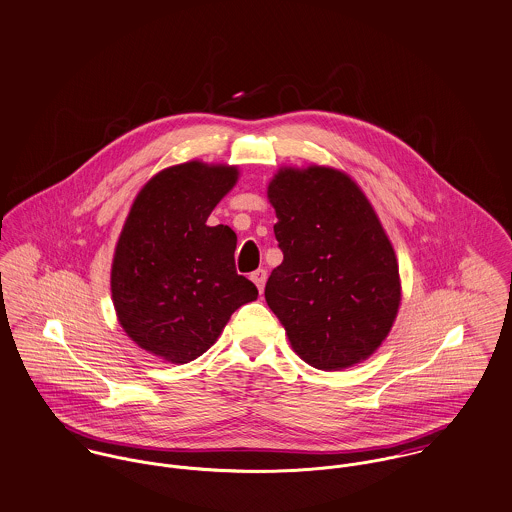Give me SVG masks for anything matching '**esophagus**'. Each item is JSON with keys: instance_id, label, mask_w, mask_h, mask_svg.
<instances>
[{"instance_id": "obj_1", "label": "esophagus", "mask_w": 512, "mask_h": 512, "mask_svg": "<svg viewBox=\"0 0 512 512\" xmlns=\"http://www.w3.org/2000/svg\"><path fill=\"white\" fill-rule=\"evenodd\" d=\"M251 281L257 284L259 292H263L265 283H267V271H265V269H257V271H253V273H251Z\"/></svg>"}]
</instances>
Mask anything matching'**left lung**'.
Here are the masks:
<instances>
[{
    "label": "left lung",
    "instance_id": "8db88e82",
    "mask_svg": "<svg viewBox=\"0 0 512 512\" xmlns=\"http://www.w3.org/2000/svg\"><path fill=\"white\" fill-rule=\"evenodd\" d=\"M267 198L283 263L265 300L296 355L322 371L369 359L397 320L393 243L359 184L334 167H283Z\"/></svg>",
    "mask_w": 512,
    "mask_h": 512
}]
</instances>
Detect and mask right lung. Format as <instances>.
Instances as JSON below:
<instances>
[{"label": "right lung", "instance_id": "add662e5", "mask_svg": "<svg viewBox=\"0 0 512 512\" xmlns=\"http://www.w3.org/2000/svg\"><path fill=\"white\" fill-rule=\"evenodd\" d=\"M237 167L188 161L157 172L135 196L115 245L117 322L141 349L182 365L206 353L231 314L259 296L237 275V235L208 216Z\"/></svg>", "mask_w": 512, "mask_h": 512}]
</instances>
